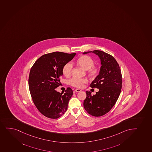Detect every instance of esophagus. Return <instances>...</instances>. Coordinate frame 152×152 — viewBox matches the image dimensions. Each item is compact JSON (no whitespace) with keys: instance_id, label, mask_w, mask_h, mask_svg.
Returning <instances> with one entry per match:
<instances>
[{"instance_id":"1","label":"esophagus","mask_w":152,"mask_h":152,"mask_svg":"<svg viewBox=\"0 0 152 152\" xmlns=\"http://www.w3.org/2000/svg\"><path fill=\"white\" fill-rule=\"evenodd\" d=\"M81 91V90H80V89H75V91H74L75 92H80Z\"/></svg>"}]
</instances>
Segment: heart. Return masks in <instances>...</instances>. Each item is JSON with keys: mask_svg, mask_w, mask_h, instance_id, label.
Instances as JSON below:
<instances>
[{"mask_svg": "<svg viewBox=\"0 0 152 152\" xmlns=\"http://www.w3.org/2000/svg\"><path fill=\"white\" fill-rule=\"evenodd\" d=\"M77 63L82 68L87 70V74L91 78H96L99 74L100 70L99 66L94 65V60L89 56H81L77 60ZM72 68V64L68 63L65 64L62 69L64 75L66 77L69 76L71 74ZM87 82V79L78 78H73L69 81L70 85L77 88H81L83 86L84 84Z\"/></svg>", "mask_w": 152, "mask_h": 152, "instance_id": "b5f03b06", "label": "heart"}]
</instances>
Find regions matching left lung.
<instances>
[{
  "mask_svg": "<svg viewBox=\"0 0 152 152\" xmlns=\"http://www.w3.org/2000/svg\"><path fill=\"white\" fill-rule=\"evenodd\" d=\"M89 53H95L101 59L99 75L90 85V87L99 88V91L93 96L91 91H86L83 106L89 114L100 117L109 112L116 104L122 88V74L119 65L112 56L98 50L83 54Z\"/></svg>",
  "mask_w": 152,
  "mask_h": 152,
  "instance_id": "1",
  "label": "left lung"
}]
</instances>
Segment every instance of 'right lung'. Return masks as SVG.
<instances>
[{
  "instance_id": "add662e5",
  "label": "right lung",
  "mask_w": 152,
  "mask_h": 152,
  "mask_svg": "<svg viewBox=\"0 0 152 152\" xmlns=\"http://www.w3.org/2000/svg\"><path fill=\"white\" fill-rule=\"evenodd\" d=\"M76 53L53 52L43 55L31 67L28 79L29 91L38 110L48 118L57 119L65 114L73 92L68 87L65 94L55 89L60 85L64 66Z\"/></svg>"
}]
</instances>
